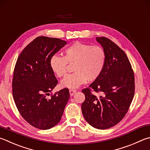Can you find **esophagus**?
<instances>
[{"instance_id": "obj_1", "label": "esophagus", "mask_w": 150, "mask_h": 150, "mask_svg": "<svg viewBox=\"0 0 150 150\" xmlns=\"http://www.w3.org/2000/svg\"><path fill=\"white\" fill-rule=\"evenodd\" d=\"M76 92V91L75 89H70V90H69V93H70V95L71 96H73L74 95V93Z\"/></svg>"}]
</instances>
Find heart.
<instances>
[{
	"label": "heart",
	"mask_w": 150,
	"mask_h": 150,
	"mask_svg": "<svg viewBox=\"0 0 150 150\" xmlns=\"http://www.w3.org/2000/svg\"><path fill=\"white\" fill-rule=\"evenodd\" d=\"M64 57L57 54L51 56L50 67L57 77L66 75L68 63L74 64L71 74L61 81L65 88H77L87 80H97L103 72L106 61V54L103 47L76 42L66 47Z\"/></svg>",
	"instance_id": "b5f03b06"
}]
</instances>
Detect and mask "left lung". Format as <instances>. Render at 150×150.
<instances>
[{"mask_svg": "<svg viewBox=\"0 0 150 150\" xmlns=\"http://www.w3.org/2000/svg\"><path fill=\"white\" fill-rule=\"evenodd\" d=\"M106 54L103 72L88 88L83 89L86 99L81 104L85 120L98 129L117 124L127 112L134 94V77L127 56L120 47L106 37H97ZM100 92L97 98L91 89Z\"/></svg>", "mask_w": 150, "mask_h": 150, "instance_id": "left-lung-1", "label": "left lung"}]
</instances>
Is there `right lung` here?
Here are the masks:
<instances>
[{
  "mask_svg": "<svg viewBox=\"0 0 150 150\" xmlns=\"http://www.w3.org/2000/svg\"><path fill=\"white\" fill-rule=\"evenodd\" d=\"M67 43L59 38L38 36L25 47L16 62L12 80L14 102L24 120L39 129L57 125L69 99L67 88L46 97L58 82L50 67V59Z\"/></svg>",
  "mask_w": 150,
  "mask_h": 150,
  "instance_id": "right-lung-1",
  "label": "right lung"
}]
</instances>
